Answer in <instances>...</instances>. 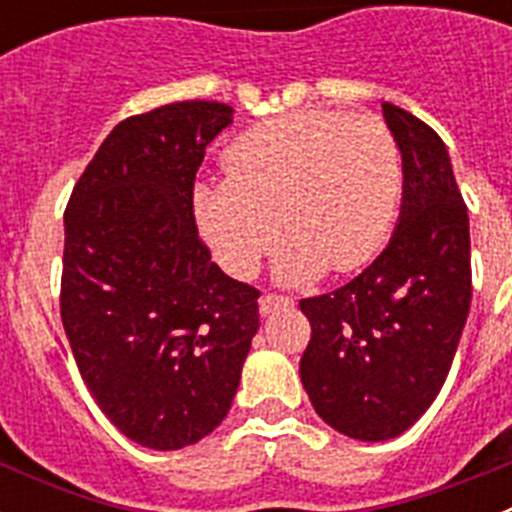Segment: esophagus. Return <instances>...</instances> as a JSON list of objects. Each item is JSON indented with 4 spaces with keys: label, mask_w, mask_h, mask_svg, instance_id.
<instances>
[{
    "label": "esophagus",
    "mask_w": 512,
    "mask_h": 512,
    "mask_svg": "<svg viewBox=\"0 0 512 512\" xmlns=\"http://www.w3.org/2000/svg\"><path fill=\"white\" fill-rule=\"evenodd\" d=\"M292 305H295V300H292V297H284V295H264L259 300L261 315H271V312L284 310V307H292Z\"/></svg>",
    "instance_id": "1"
}]
</instances>
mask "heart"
Wrapping results in <instances>:
<instances>
[{"label":"heart","mask_w":512,"mask_h":512,"mask_svg":"<svg viewBox=\"0 0 512 512\" xmlns=\"http://www.w3.org/2000/svg\"><path fill=\"white\" fill-rule=\"evenodd\" d=\"M223 169L225 182L194 187V215L215 259L241 279L274 248L279 223L289 235L282 282L361 269L382 251L402 189L390 128L338 112L259 122L225 148Z\"/></svg>","instance_id":"obj_1"}]
</instances>
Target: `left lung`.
Instances as JSON below:
<instances>
[{"label": "left lung", "instance_id": "left-lung-1", "mask_svg": "<svg viewBox=\"0 0 512 512\" xmlns=\"http://www.w3.org/2000/svg\"><path fill=\"white\" fill-rule=\"evenodd\" d=\"M402 156L400 220L359 277L300 302L312 336L300 377L330 428L359 441L405 433L441 392L472 302L469 215L443 140L382 102Z\"/></svg>", "mask_w": 512, "mask_h": 512}]
</instances>
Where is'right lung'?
I'll return each mask as SVG.
<instances>
[{
    "mask_svg": "<svg viewBox=\"0 0 512 512\" xmlns=\"http://www.w3.org/2000/svg\"><path fill=\"white\" fill-rule=\"evenodd\" d=\"M230 122L205 99L122 120L63 215V330L99 410L146 449L223 423L259 330V289L212 264L194 223V174Z\"/></svg>",
    "mask_w": 512,
    "mask_h": 512,
    "instance_id": "add662e5",
    "label": "right lung"
}]
</instances>
